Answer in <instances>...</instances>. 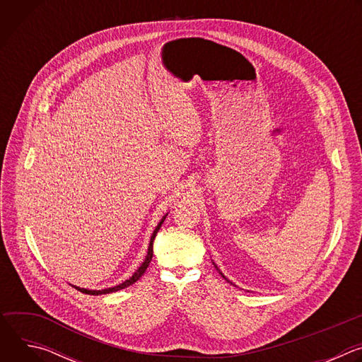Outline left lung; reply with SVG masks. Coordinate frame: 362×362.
I'll use <instances>...</instances> for the list:
<instances>
[{
    "label": "left lung",
    "mask_w": 362,
    "mask_h": 362,
    "mask_svg": "<svg viewBox=\"0 0 362 362\" xmlns=\"http://www.w3.org/2000/svg\"><path fill=\"white\" fill-rule=\"evenodd\" d=\"M214 265H215V262H214ZM215 268H216V269H218V271H219V268H218V267H216V265H215ZM219 274H221V275H222V276H223V278H225V279H226V281H228V282H229V284H232V282H230V281H229V279H228V278H226V276H225V275H223V274H222V272H221V271H219Z\"/></svg>",
    "instance_id": "obj_1"
}]
</instances>
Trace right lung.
<instances>
[{
	"mask_svg": "<svg viewBox=\"0 0 362 362\" xmlns=\"http://www.w3.org/2000/svg\"><path fill=\"white\" fill-rule=\"evenodd\" d=\"M166 216H168V214L162 218V221L159 222V225L156 226V229L153 230L151 238H150V243H148V249H147V255H146V257H144V261H143V264L139 267V269H137L129 279H126L124 282H122V284H119V285H116V286H113V288H106V289H100V291H95V289H86V288H80V286H74V285H73V286H74L76 289H78L80 292H84V293H90V295H103V293L116 292V291H120V289H124V288L133 285L136 281H139V279L141 278V275L146 272V269H147V267H148V264H150V261H151V257H153V240H154V238H156L159 229L162 228V225H163Z\"/></svg>",
	"mask_w": 362,
	"mask_h": 362,
	"instance_id": "right-lung-1",
	"label": "right lung"
}]
</instances>
